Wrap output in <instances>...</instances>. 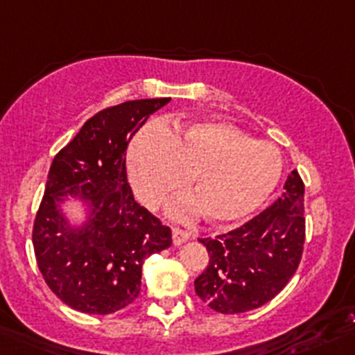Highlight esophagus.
<instances>
[{"label": "esophagus", "mask_w": 355, "mask_h": 355, "mask_svg": "<svg viewBox=\"0 0 355 355\" xmlns=\"http://www.w3.org/2000/svg\"><path fill=\"white\" fill-rule=\"evenodd\" d=\"M171 234H173V245H182V243H185L189 238H191V233L180 230V227H173Z\"/></svg>", "instance_id": "obj_1"}]
</instances>
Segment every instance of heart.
I'll return each mask as SVG.
<instances>
[{"label":"heart","instance_id":"b5f03b06","mask_svg":"<svg viewBox=\"0 0 355 355\" xmlns=\"http://www.w3.org/2000/svg\"><path fill=\"white\" fill-rule=\"evenodd\" d=\"M129 177L138 200L155 208L193 182L194 194L170 205L187 218L205 211L210 223H234L261 207L280 182L282 154L273 144L252 140L227 122L200 121L175 132L141 129L128 154Z\"/></svg>","mask_w":355,"mask_h":355}]
</instances>
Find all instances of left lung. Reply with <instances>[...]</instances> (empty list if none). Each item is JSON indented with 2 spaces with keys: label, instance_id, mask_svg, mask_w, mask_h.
Returning a JSON list of instances; mask_svg holds the SVG:
<instances>
[{
  "label": "left lung",
  "instance_id": "left-lung-1",
  "mask_svg": "<svg viewBox=\"0 0 355 355\" xmlns=\"http://www.w3.org/2000/svg\"><path fill=\"white\" fill-rule=\"evenodd\" d=\"M303 180L294 170L271 207L230 233L200 238L210 261L194 289L211 310H256L287 286L303 254Z\"/></svg>",
  "mask_w": 355,
  "mask_h": 355
}]
</instances>
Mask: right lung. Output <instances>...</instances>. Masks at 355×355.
I'll return each instance as SVG.
<instances>
[{
    "label": "right lung",
    "instance_id": "obj_1",
    "mask_svg": "<svg viewBox=\"0 0 355 355\" xmlns=\"http://www.w3.org/2000/svg\"><path fill=\"white\" fill-rule=\"evenodd\" d=\"M166 103L135 99L98 112L52 161L33 247L43 280L73 310L107 315L131 304L144 261L171 245V230L135 201L125 173L129 140ZM68 197L88 208L80 227L62 214Z\"/></svg>",
    "mask_w": 355,
    "mask_h": 355
}]
</instances>
